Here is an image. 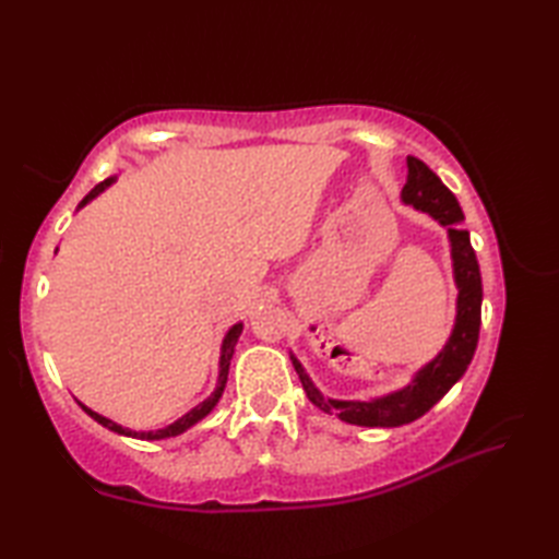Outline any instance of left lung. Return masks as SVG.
<instances>
[{
  "mask_svg": "<svg viewBox=\"0 0 559 559\" xmlns=\"http://www.w3.org/2000/svg\"><path fill=\"white\" fill-rule=\"evenodd\" d=\"M408 180L401 192V201L415 211H423L435 218L447 230L451 247V266H454L456 283V319L454 329L430 362H425L413 374L406 386L391 394L374 396L367 401H343L329 399L314 386L310 374L305 372L302 362L290 353L295 372H298L307 399L319 411L336 413L343 423L362 427H399L418 420L430 411L447 391L454 386L463 372L468 370L473 353L478 346L480 334V305H483V281L476 252L471 247L468 230L461 228L463 211L456 197L449 192L442 180L418 158L408 156Z\"/></svg>",
  "mask_w": 559,
  "mask_h": 559,
  "instance_id": "1",
  "label": "left lung"
}]
</instances>
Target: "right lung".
Wrapping results in <instances>:
<instances>
[{
	"label": "right lung",
	"mask_w": 559,
	"mask_h": 559,
	"mask_svg": "<svg viewBox=\"0 0 559 559\" xmlns=\"http://www.w3.org/2000/svg\"><path fill=\"white\" fill-rule=\"evenodd\" d=\"M115 180H117V175H112V177H108V180H103L100 185L93 187L91 192L81 199L79 209H83L86 204H91V201L96 199L98 194H103L105 189H108ZM79 209H76V211H79ZM242 329H245V324H242V322H237V324H233V326L228 329V334H225V338H223V346H221V360H218V382H216V389L211 391V396L201 401L199 406H194V408L189 411V413H185L182 418H177L175 423H170L168 427H160V430H148V432H146V430H132V427H124V425H120V423H115V420H110V418H105V415H100V413H96V411H91L88 406H83L81 401H79V406H81L83 411H86L93 420L100 423L103 427H108V430H112V432H117V435H124V437L146 439V442H153V439H168V437L182 435V432H187V430H189V427H194L199 420H204L206 415H209L213 408L218 406V401H221L223 391H225V384H228L230 360H233V353H235L237 341H240Z\"/></svg>",
	"instance_id": "obj_1"
}]
</instances>
